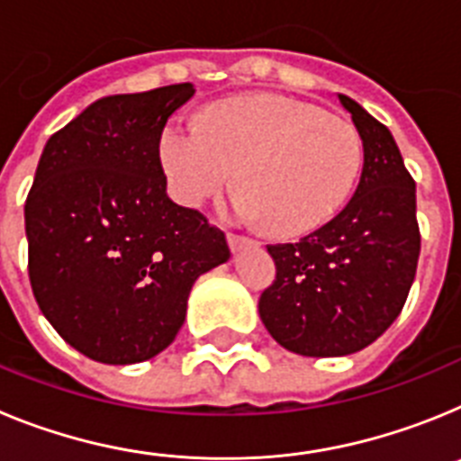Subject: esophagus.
<instances>
[{"label":"esophagus","mask_w":461,"mask_h":461,"mask_svg":"<svg viewBox=\"0 0 461 461\" xmlns=\"http://www.w3.org/2000/svg\"><path fill=\"white\" fill-rule=\"evenodd\" d=\"M226 240H228V247H230L233 251H240L242 247H247V244H256L251 238H244V235H238V233H228Z\"/></svg>","instance_id":"obj_1"}]
</instances>
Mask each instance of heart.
<instances>
[{
    "label": "heart",
    "instance_id": "heart-1",
    "mask_svg": "<svg viewBox=\"0 0 461 461\" xmlns=\"http://www.w3.org/2000/svg\"><path fill=\"white\" fill-rule=\"evenodd\" d=\"M158 158L180 205L201 207L238 173L235 214L295 238L328 223L351 198L365 142L353 122L319 105L254 94L221 101L205 120L166 122Z\"/></svg>",
    "mask_w": 461,
    "mask_h": 461
}]
</instances>
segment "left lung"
Instances as JSON below:
<instances>
[{"mask_svg": "<svg viewBox=\"0 0 461 461\" xmlns=\"http://www.w3.org/2000/svg\"><path fill=\"white\" fill-rule=\"evenodd\" d=\"M365 142L360 185L332 221L267 244L276 266L258 300L267 332L309 357L356 353L402 313L420 256L415 182L388 126L339 94Z\"/></svg>", "mask_w": 461, "mask_h": 461, "instance_id": "8db88e82", "label": "left lung"}]
</instances>
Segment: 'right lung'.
Returning a JSON list of instances; mask_svg holds the SVG:
<instances>
[{
	"label": "right lung",
	"mask_w": 461,
	"mask_h": 461,
	"mask_svg": "<svg viewBox=\"0 0 461 461\" xmlns=\"http://www.w3.org/2000/svg\"><path fill=\"white\" fill-rule=\"evenodd\" d=\"M194 85L94 101L52 133L24 201L30 281L67 344L133 365L173 344L191 286L226 263V235L173 203L158 138Z\"/></svg>",
	"instance_id": "obj_1"
}]
</instances>
